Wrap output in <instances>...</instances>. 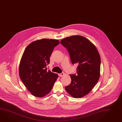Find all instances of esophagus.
<instances>
[{
  "instance_id": "esophagus-1",
  "label": "esophagus",
  "mask_w": 122,
  "mask_h": 122,
  "mask_svg": "<svg viewBox=\"0 0 122 122\" xmlns=\"http://www.w3.org/2000/svg\"><path fill=\"white\" fill-rule=\"evenodd\" d=\"M58 75H59V76L60 77H62V76H63L64 75V73L63 72H62V73H60V74H59Z\"/></svg>"
}]
</instances>
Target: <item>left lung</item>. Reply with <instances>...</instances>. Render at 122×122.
Wrapping results in <instances>:
<instances>
[{"mask_svg": "<svg viewBox=\"0 0 122 122\" xmlns=\"http://www.w3.org/2000/svg\"><path fill=\"white\" fill-rule=\"evenodd\" d=\"M61 44L66 48L72 63H77V74H70L71 81L66 91L74 98L88 94L100 76L101 58L95 45L82 36H73L62 39Z\"/></svg>", "mask_w": 122, "mask_h": 122, "instance_id": "obj_1", "label": "left lung"}]
</instances>
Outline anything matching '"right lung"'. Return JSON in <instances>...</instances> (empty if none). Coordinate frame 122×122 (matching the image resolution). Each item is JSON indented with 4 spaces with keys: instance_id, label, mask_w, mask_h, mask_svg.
Instances as JSON below:
<instances>
[{
    "instance_id": "add662e5",
    "label": "right lung",
    "mask_w": 122,
    "mask_h": 122,
    "mask_svg": "<svg viewBox=\"0 0 122 122\" xmlns=\"http://www.w3.org/2000/svg\"><path fill=\"white\" fill-rule=\"evenodd\" d=\"M57 40L42 39L30 44L25 48L19 67V76L27 89L34 96L41 97L50 92L58 77L47 71L54 48L59 44Z\"/></svg>"
}]
</instances>
